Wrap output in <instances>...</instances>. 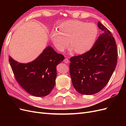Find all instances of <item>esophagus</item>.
I'll list each match as a JSON object with an SVG mask.
<instances>
[{
  "instance_id": "34e87169",
  "label": "esophagus",
  "mask_w": 126,
  "mask_h": 126,
  "mask_svg": "<svg viewBox=\"0 0 126 126\" xmlns=\"http://www.w3.org/2000/svg\"><path fill=\"white\" fill-rule=\"evenodd\" d=\"M64 63H69V60L68 59V58H65L64 59Z\"/></svg>"
}]
</instances>
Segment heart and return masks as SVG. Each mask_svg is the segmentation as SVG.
Returning a JSON list of instances; mask_svg holds the SVG:
<instances>
[{"instance_id":"b5f03b06","label":"heart","mask_w":126,"mask_h":126,"mask_svg":"<svg viewBox=\"0 0 126 126\" xmlns=\"http://www.w3.org/2000/svg\"><path fill=\"white\" fill-rule=\"evenodd\" d=\"M98 35L97 26L77 20H69L61 22L58 30L51 33V38L56 47L63 51L69 44L71 50L77 54L89 51L96 41Z\"/></svg>"}]
</instances>
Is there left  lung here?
Listing matches in <instances>:
<instances>
[{"label": "left lung", "mask_w": 126, "mask_h": 126, "mask_svg": "<svg viewBox=\"0 0 126 126\" xmlns=\"http://www.w3.org/2000/svg\"><path fill=\"white\" fill-rule=\"evenodd\" d=\"M98 26L104 32L99 36L92 48L70 59L72 85L82 94H93L101 91L108 83L117 65L115 39L100 22H98Z\"/></svg>", "instance_id": "1"}]
</instances>
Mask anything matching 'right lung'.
<instances>
[{"instance_id": "right-lung-1", "label": "right lung", "mask_w": 126, "mask_h": 126, "mask_svg": "<svg viewBox=\"0 0 126 126\" xmlns=\"http://www.w3.org/2000/svg\"><path fill=\"white\" fill-rule=\"evenodd\" d=\"M64 57L48 46L31 63H19L9 56V62L15 77L27 92L36 97L47 96L54 89L56 66Z\"/></svg>"}]
</instances>
